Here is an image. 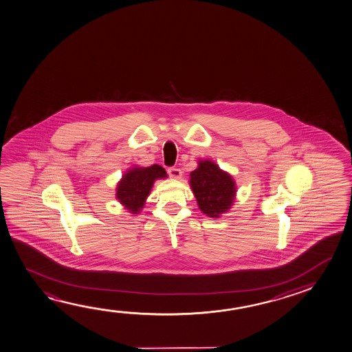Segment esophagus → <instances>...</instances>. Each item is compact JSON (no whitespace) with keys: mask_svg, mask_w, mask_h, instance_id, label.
I'll use <instances>...</instances> for the list:
<instances>
[{"mask_svg":"<svg viewBox=\"0 0 352 352\" xmlns=\"http://www.w3.org/2000/svg\"><path fill=\"white\" fill-rule=\"evenodd\" d=\"M168 174H169V177L173 179H180L182 178V170L179 169V168H169L168 169Z\"/></svg>","mask_w":352,"mask_h":352,"instance_id":"1","label":"esophagus"}]
</instances>
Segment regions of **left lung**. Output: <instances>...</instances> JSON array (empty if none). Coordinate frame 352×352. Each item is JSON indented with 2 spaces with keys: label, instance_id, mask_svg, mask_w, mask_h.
<instances>
[{
  "label": "left lung",
  "instance_id": "left-lung-1",
  "mask_svg": "<svg viewBox=\"0 0 352 352\" xmlns=\"http://www.w3.org/2000/svg\"><path fill=\"white\" fill-rule=\"evenodd\" d=\"M190 186L199 208L208 217L219 219L234 202V180L213 162L199 161V166L190 173Z\"/></svg>",
  "mask_w": 352,
  "mask_h": 352
}]
</instances>
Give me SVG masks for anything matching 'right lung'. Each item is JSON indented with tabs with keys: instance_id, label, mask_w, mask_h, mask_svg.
Here are the masks:
<instances>
[{
	"instance_id": "right-lung-1",
	"label": "right lung",
	"mask_w": 352,
	"mask_h": 352,
	"mask_svg": "<svg viewBox=\"0 0 352 352\" xmlns=\"http://www.w3.org/2000/svg\"><path fill=\"white\" fill-rule=\"evenodd\" d=\"M167 178L164 168L153 164L151 167L131 168L122 175L116 188V199L133 214L144 208L147 196L157 179Z\"/></svg>"
}]
</instances>
